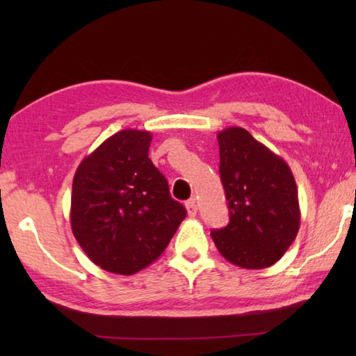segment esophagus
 Wrapping results in <instances>:
<instances>
[{
    "label": "esophagus",
    "mask_w": 356,
    "mask_h": 356,
    "mask_svg": "<svg viewBox=\"0 0 356 356\" xmlns=\"http://www.w3.org/2000/svg\"><path fill=\"white\" fill-rule=\"evenodd\" d=\"M185 207H186V213H188L190 218H195L196 213H197V206H196V201L195 200H190L185 202Z\"/></svg>",
    "instance_id": "obj_1"
}]
</instances>
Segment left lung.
<instances>
[{"mask_svg":"<svg viewBox=\"0 0 356 356\" xmlns=\"http://www.w3.org/2000/svg\"><path fill=\"white\" fill-rule=\"evenodd\" d=\"M229 225L210 232L221 256L242 268H267L284 256L300 227L298 190L284 160L242 127L218 135Z\"/></svg>","mask_w":356,"mask_h":356,"instance_id":"1","label":"left lung"}]
</instances>
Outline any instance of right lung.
<instances>
[{"label":"right lung","instance_id":"obj_1","mask_svg":"<svg viewBox=\"0 0 356 356\" xmlns=\"http://www.w3.org/2000/svg\"><path fill=\"white\" fill-rule=\"evenodd\" d=\"M150 131L120 130L76 168L70 226L106 272L134 275L161 256L186 216L149 159Z\"/></svg>","mask_w":356,"mask_h":356}]
</instances>
